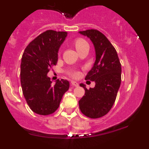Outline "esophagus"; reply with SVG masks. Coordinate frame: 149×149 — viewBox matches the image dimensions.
Wrapping results in <instances>:
<instances>
[{
  "mask_svg": "<svg viewBox=\"0 0 149 149\" xmlns=\"http://www.w3.org/2000/svg\"><path fill=\"white\" fill-rule=\"evenodd\" d=\"M71 86H78V84L75 81H71Z\"/></svg>",
  "mask_w": 149,
  "mask_h": 149,
  "instance_id": "esophagus-1",
  "label": "esophagus"
}]
</instances>
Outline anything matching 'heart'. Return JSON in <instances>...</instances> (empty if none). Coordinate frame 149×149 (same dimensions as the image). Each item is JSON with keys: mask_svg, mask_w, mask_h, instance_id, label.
<instances>
[{"mask_svg": "<svg viewBox=\"0 0 149 149\" xmlns=\"http://www.w3.org/2000/svg\"><path fill=\"white\" fill-rule=\"evenodd\" d=\"M85 45H88V44L86 41L83 39H77V40L75 41V42H74V45H75V48L77 50H78V49H80L81 48H82L83 46H84ZM69 74H70L71 76H72V77H77L79 76V72H75V71H74V72H71Z\"/></svg>", "mask_w": 149, "mask_h": 149, "instance_id": "obj_1", "label": "heart"}]
</instances>
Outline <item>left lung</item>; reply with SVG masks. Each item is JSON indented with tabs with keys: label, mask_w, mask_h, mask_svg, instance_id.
Wrapping results in <instances>:
<instances>
[{
	"label": "left lung",
	"mask_w": 149,
	"mask_h": 149,
	"mask_svg": "<svg viewBox=\"0 0 149 149\" xmlns=\"http://www.w3.org/2000/svg\"><path fill=\"white\" fill-rule=\"evenodd\" d=\"M79 33L90 39L95 51V61L85 78L95 81V86L87 89L85 84H80L85 95L79 101V107L85 116L96 119L106 115L115 102L121 84V63L116 51L103 33L96 30Z\"/></svg>",
	"instance_id": "1"
}]
</instances>
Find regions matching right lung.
<instances>
[{
    "label": "right lung",
    "mask_w": 149,
    "mask_h": 149,
    "mask_svg": "<svg viewBox=\"0 0 149 149\" xmlns=\"http://www.w3.org/2000/svg\"><path fill=\"white\" fill-rule=\"evenodd\" d=\"M67 32L47 30L31 42L24 51L21 63V85L30 108L39 115L53 113L69 89L66 80L52 84L48 72L58 60L60 46Z\"/></svg>",
    "instance_id": "obj_1"
}]
</instances>
